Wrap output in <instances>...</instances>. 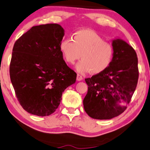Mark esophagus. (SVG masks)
<instances>
[{
  "label": "esophagus",
  "instance_id": "obj_1",
  "mask_svg": "<svg viewBox=\"0 0 150 150\" xmlns=\"http://www.w3.org/2000/svg\"><path fill=\"white\" fill-rule=\"evenodd\" d=\"M83 79V77L81 76L80 75H79V74H77V81H81V80H82Z\"/></svg>",
  "mask_w": 150,
  "mask_h": 150
}]
</instances>
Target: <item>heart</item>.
Instances as JSON below:
<instances>
[{"instance_id": "b5f03b06", "label": "heart", "mask_w": 150, "mask_h": 150, "mask_svg": "<svg viewBox=\"0 0 150 150\" xmlns=\"http://www.w3.org/2000/svg\"><path fill=\"white\" fill-rule=\"evenodd\" d=\"M59 49L65 61L74 64L79 58L82 59L75 66L77 71L86 73L99 74L105 71L113 59V48L111 43L96 32L89 30L77 31L73 36L64 39Z\"/></svg>"}]
</instances>
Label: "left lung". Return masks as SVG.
I'll list each match as a JSON object with an SVG mask.
<instances>
[{"label":"left lung","mask_w":150,"mask_h":150,"mask_svg":"<svg viewBox=\"0 0 150 150\" xmlns=\"http://www.w3.org/2000/svg\"><path fill=\"white\" fill-rule=\"evenodd\" d=\"M113 56L105 71L85 79L88 92L83 100L85 111L92 118L109 120L124 112L137 86V54L121 39L112 41Z\"/></svg>","instance_id":"1"}]
</instances>
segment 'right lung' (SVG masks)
<instances>
[{"mask_svg":"<svg viewBox=\"0 0 150 150\" xmlns=\"http://www.w3.org/2000/svg\"><path fill=\"white\" fill-rule=\"evenodd\" d=\"M64 30L56 23L33 26L15 42L9 75L16 98L28 113L46 116L56 111L64 90L75 84L59 49Z\"/></svg>","mask_w":150,"mask_h":150,"instance_id":"add662e5","label":"right lung"}]
</instances>
